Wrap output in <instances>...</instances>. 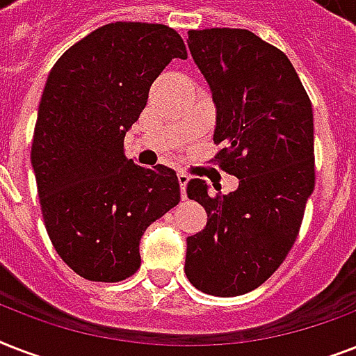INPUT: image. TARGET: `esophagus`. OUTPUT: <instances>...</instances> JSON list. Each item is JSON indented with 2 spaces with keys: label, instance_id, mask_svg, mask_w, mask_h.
Masks as SVG:
<instances>
[{
  "label": "esophagus",
  "instance_id": "esophagus-1",
  "mask_svg": "<svg viewBox=\"0 0 356 356\" xmlns=\"http://www.w3.org/2000/svg\"><path fill=\"white\" fill-rule=\"evenodd\" d=\"M177 179H179V184H181V197H183V200H186V184H188L190 177L186 175V173L179 172Z\"/></svg>",
  "mask_w": 356,
  "mask_h": 356
}]
</instances>
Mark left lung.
Instances as JSON below:
<instances>
[{"instance_id": "obj_1", "label": "left lung", "mask_w": 356, "mask_h": 356, "mask_svg": "<svg viewBox=\"0 0 356 356\" xmlns=\"http://www.w3.org/2000/svg\"><path fill=\"white\" fill-rule=\"evenodd\" d=\"M188 47L216 103L223 147L212 161L240 183L229 194L188 183L209 218L186 238L184 273L201 292L242 296L270 279L299 234L316 181L312 103L286 55L251 31H188Z\"/></svg>"}]
</instances>
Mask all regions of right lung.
I'll use <instances>...</instances> for the list:
<instances>
[{
    "label": "right lung",
    "instance_id": "1",
    "mask_svg": "<svg viewBox=\"0 0 356 356\" xmlns=\"http://www.w3.org/2000/svg\"><path fill=\"white\" fill-rule=\"evenodd\" d=\"M177 57L188 53L172 27L114 22L64 51L47 75L31 164L49 240L83 279L136 273L144 231L181 200L173 170L123 153L151 83Z\"/></svg>",
    "mask_w": 356,
    "mask_h": 356
}]
</instances>
